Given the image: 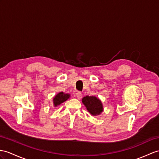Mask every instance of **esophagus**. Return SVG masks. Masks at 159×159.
Segmentation results:
<instances>
[{"label": "esophagus", "mask_w": 159, "mask_h": 159, "mask_svg": "<svg viewBox=\"0 0 159 159\" xmlns=\"http://www.w3.org/2000/svg\"><path fill=\"white\" fill-rule=\"evenodd\" d=\"M76 97H77V98H78V99L82 98V92H77L76 93Z\"/></svg>", "instance_id": "34e87169"}]
</instances>
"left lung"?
Masks as SVG:
<instances>
[{
    "label": "left lung",
    "mask_w": 159,
    "mask_h": 159,
    "mask_svg": "<svg viewBox=\"0 0 159 159\" xmlns=\"http://www.w3.org/2000/svg\"><path fill=\"white\" fill-rule=\"evenodd\" d=\"M82 102L86 106L89 113L93 115H98L103 111L101 101L95 96H85L82 99Z\"/></svg>",
    "instance_id": "1"
}]
</instances>
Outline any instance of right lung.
Listing matches in <instances>:
<instances>
[{
    "instance_id": "1",
    "label": "right lung",
    "mask_w": 159,
    "mask_h": 159,
    "mask_svg": "<svg viewBox=\"0 0 159 159\" xmlns=\"http://www.w3.org/2000/svg\"><path fill=\"white\" fill-rule=\"evenodd\" d=\"M70 95L68 94H65L63 92H59V94H57L55 97L53 99V103L55 107H57V105H59L61 103L66 101V100L69 98Z\"/></svg>"
}]
</instances>
